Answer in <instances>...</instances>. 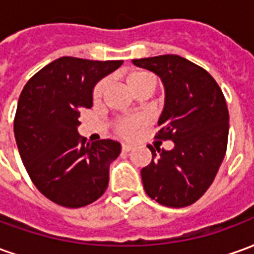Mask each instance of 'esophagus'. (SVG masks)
I'll use <instances>...</instances> for the list:
<instances>
[{
	"label": "esophagus",
	"mask_w": 254,
	"mask_h": 254,
	"mask_svg": "<svg viewBox=\"0 0 254 254\" xmlns=\"http://www.w3.org/2000/svg\"><path fill=\"white\" fill-rule=\"evenodd\" d=\"M132 149H133L132 144H127V143L122 144V151H124V152H129V151H132Z\"/></svg>",
	"instance_id": "34e87169"
}]
</instances>
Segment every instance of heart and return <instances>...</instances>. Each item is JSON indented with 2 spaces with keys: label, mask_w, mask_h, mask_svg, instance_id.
<instances>
[{
  "label": "heart",
  "mask_w": 254,
  "mask_h": 254,
  "mask_svg": "<svg viewBox=\"0 0 254 254\" xmlns=\"http://www.w3.org/2000/svg\"><path fill=\"white\" fill-rule=\"evenodd\" d=\"M127 81H129V85L132 87L133 91H136V89L141 88L144 85H148V84H156V80L155 77L151 74V73L147 72H134L132 73L129 78H127ZM106 85H107V81L106 80H102L99 83L95 85L94 88V99L98 100L100 99L103 94H105V89ZM143 124V120L140 118V117H125V118H121V120H118L116 124V130L122 136H129V134H132L133 130L138 127L140 125Z\"/></svg>",
  "instance_id": "obj_1"
}]
</instances>
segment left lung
<instances>
[{
  "label": "left lung",
  "mask_w": 254,
  "mask_h": 254,
  "mask_svg": "<svg viewBox=\"0 0 254 254\" xmlns=\"http://www.w3.org/2000/svg\"><path fill=\"white\" fill-rule=\"evenodd\" d=\"M156 73L165 85V109L156 138L171 140V151L152 147V160L141 170L144 190L171 208L188 207L207 191L227 149L229 110L209 73L176 54L133 60Z\"/></svg>",
  "instance_id": "left-lung-1"
}]
</instances>
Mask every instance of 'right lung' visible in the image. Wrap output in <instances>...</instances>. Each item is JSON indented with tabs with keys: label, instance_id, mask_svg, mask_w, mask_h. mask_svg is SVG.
Instances as JSON below:
<instances>
[{
	"label": "right lung",
	"instance_id": "right-lung-1",
	"mask_svg": "<svg viewBox=\"0 0 254 254\" xmlns=\"http://www.w3.org/2000/svg\"><path fill=\"white\" fill-rule=\"evenodd\" d=\"M124 61L61 57L34 74L21 91L13 129L20 158L43 196L66 208L85 207L109 185V167L121 152L114 140L85 143L80 109L92 106L99 80Z\"/></svg>",
	"mask_w": 254,
	"mask_h": 254
}]
</instances>
